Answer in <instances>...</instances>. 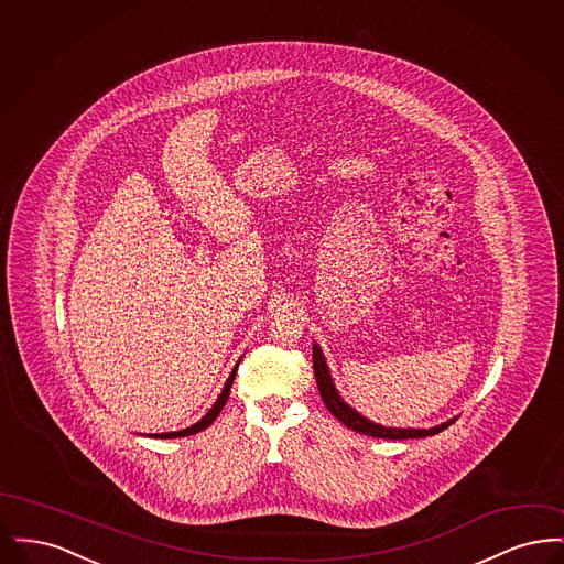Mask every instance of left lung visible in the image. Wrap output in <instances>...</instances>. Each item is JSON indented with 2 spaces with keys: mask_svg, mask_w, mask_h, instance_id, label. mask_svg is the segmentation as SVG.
<instances>
[{
  "mask_svg": "<svg viewBox=\"0 0 564 564\" xmlns=\"http://www.w3.org/2000/svg\"><path fill=\"white\" fill-rule=\"evenodd\" d=\"M313 368H315V378H317V387L322 393V400L327 410L349 430L364 433V435H372V437H384V440H408V437H427V435H435L440 431L451 427L456 419H451L437 427L431 430H400V427H382L378 423L368 421L366 416H361L357 410H352L349 403L340 398V393L334 387V380L329 375V368L325 364L322 349L317 345H313Z\"/></svg>",
  "mask_w": 564,
  "mask_h": 564,
  "instance_id": "1",
  "label": "left lung"
}]
</instances>
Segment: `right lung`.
Segmentation results:
<instances>
[{"label": "right lung", "mask_w": 564, "mask_h": 564, "mask_svg": "<svg viewBox=\"0 0 564 564\" xmlns=\"http://www.w3.org/2000/svg\"><path fill=\"white\" fill-rule=\"evenodd\" d=\"M237 368H239V364L235 366V370L230 372L228 376V380H226V384H224V389H221V393H219V398H217V402L212 405V410L198 421V423H194L192 427H186V430L182 431H171V433H150V437H161V440H171V437H184V435H194V433H198V431L207 430L212 423H214L215 419L219 416V412H221V408L226 405L228 402V395H230V387H232V382H235V376H237Z\"/></svg>", "instance_id": "add662e5"}]
</instances>
